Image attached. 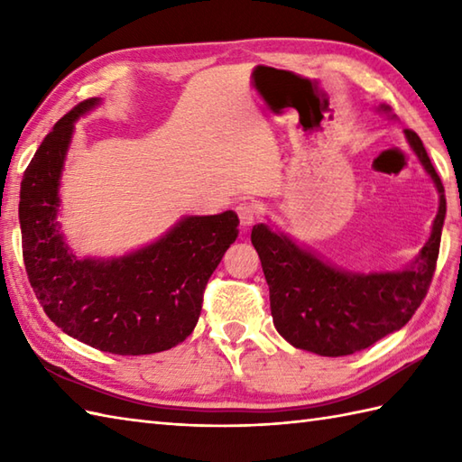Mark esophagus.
<instances>
[{
  "label": "esophagus",
  "instance_id": "esophagus-1",
  "mask_svg": "<svg viewBox=\"0 0 462 462\" xmlns=\"http://www.w3.org/2000/svg\"><path fill=\"white\" fill-rule=\"evenodd\" d=\"M236 214H238L240 224L244 226V228H248V226H252L254 222L258 220L260 210H258V206L254 204V202H240L236 206Z\"/></svg>",
  "mask_w": 462,
  "mask_h": 462
}]
</instances>
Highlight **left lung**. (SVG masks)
<instances>
[{
    "label": "left lung",
    "mask_w": 462,
    "mask_h": 462,
    "mask_svg": "<svg viewBox=\"0 0 462 462\" xmlns=\"http://www.w3.org/2000/svg\"><path fill=\"white\" fill-rule=\"evenodd\" d=\"M405 134L440 194L433 232L413 268L369 276L346 273L268 226H254L252 244L270 286L273 326L293 347L326 357L351 356L403 328L425 300L437 268L447 200L423 143L415 131L405 129Z\"/></svg>",
    "instance_id": "left-lung-1"
}]
</instances>
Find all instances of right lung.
Segmentation results:
<instances>
[{
	"label": "right lung",
	"mask_w": 462,
	"mask_h": 462,
	"mask_svg": "<svg viewBox=\"0 0 462 462\" xmlns=\"http://www.w3.org/2000/svg\"><path fill=\"white\" fill-rule=\"evenodd\" d=\"M99 99L63 115L23 172L19 196L29 283L47 318L67 336L116 356L179 346L199 321L204 290L238 238V216H189L164 238L125 258L77 260L57 230V186L73 123Z\"/></svg>",
	"instance_id": "right-lung-1"
}]
</instances>
